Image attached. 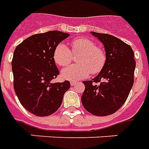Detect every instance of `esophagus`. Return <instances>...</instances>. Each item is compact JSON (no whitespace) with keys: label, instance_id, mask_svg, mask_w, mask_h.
<instances>
[{"label":"esophagus","instance_id":"1","mask_svg":"<svg viewBox=\"0 0 149 149\" xmlns=\"http://www.w3.org/2000/svg\"><path fill=\"white\" fill-rule=\"evenodd\" d=\"M76 83V82H71V83H70V85H71V86H74V85H75Z\"/></svg>","mask_w":149,"mask_h":149}]
</instances>
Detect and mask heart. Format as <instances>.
<instances>
[{
  "label": "heart",
  "mask_w": 149,
  "mask_h": 149,
  "mask_svg": "<svg viewBox=\"0 0 149 149\" xmlns=\"http://www.w3.org/2000/svg\"><path fill=\"white\" fill-rule=\"evenodd\" d=\"M71 50L67 46L59 43L54 50V60L59 66H69L73 55H79L76 63L79 65L71 66L62 70V77L70 81L84 79L91 74H96L103 69L106 63L105 50L96 46L95 42L87 38L74 39L70 42Z\"/></svg>",
  "instance_id": "b5f03b06"
}]
</instances>
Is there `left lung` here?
Returning a JSON list of instances; mask_svg holds the SVG:
<instances>
[{"label":"left lung","mask_w":149,"mask_h":149,"mask_svg":"<svg viewBox=\"0 0 149 149\" xmlns=\"http://www.w3.org/2000/svg\"><path fill=\"white\" fill-rule=\"evenodd\" d=\"M103 42L105 66L95 79L83 81L81 98L84 108L98 116H106L120 109L133 86L136 62L132 47L115 36L92 32Z\"/></svg>","instance_id":"1"}]
</instances>
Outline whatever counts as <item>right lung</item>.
<instances>
[{"instance_id": "1", "label": "right lung", "mask_w": 149, "mask_h": 149, "mask_svg": "<svg viewBox=\"0 0 149 149\" xmlns=\"http://www.w3.org/2000/svg\"><path fill=\"white\" fill-rule=\"evenodd\" d=\"M69 36L57 30L37 33L24 40L14 50L12 60L14 91L22 106L37 116L54 113L70 86L67 80L50 82L59 74L54 50Z\"/></svg>"}]
</instances>
